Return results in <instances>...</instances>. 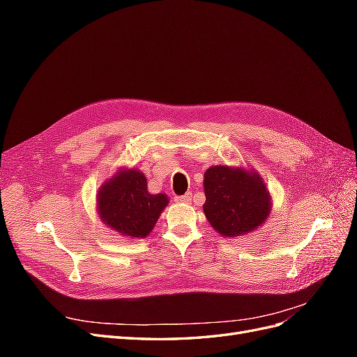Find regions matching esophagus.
Instances as JSON below:
<instances>
[{"mask_svg": "<svg viewBox=\"0 0 357 357\" xmlns=\"http://www.w3.org/2000/svg\"><path fill=\"white\" fill-rule=\"evenodd\" d=\"M192 199V193H185V195H180V197H174L176 202H181V204H188Z\"/></svg>", "mask_w": 357, "mask_h": 357, "instance_id": "esophagus-1", "label": "esophagus"}]
</instances>
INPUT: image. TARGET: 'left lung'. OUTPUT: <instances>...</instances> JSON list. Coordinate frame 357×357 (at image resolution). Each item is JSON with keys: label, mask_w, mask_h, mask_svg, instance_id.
<instances>
[{"label": "left lung", "mask_w": 357, "mask_h": 357, "mask_svg": "<svg viewBox=\"0 0 357 357\" xmlns=\"http://www.w3.org/2000/svg\"><path fill=\"white\" fill-rule=\"evenodd\" d=\"M204 213L225 236H240L264 223L271 210L262 178L245 169L211 167L204 174Z\"/></svg>", "instance_id": "8db88e82"}]
</instances>
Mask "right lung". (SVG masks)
I'll use <instances>...</instances> for the list:
<instances>
[{
  "mask_svg": "<svg viewBox=\"0 0 357 357\" xmlns=\"http://www.w3.org/2000/svg\"><path fill=\"white\" fill-rule=\"evenodd\" d=\"M168 198L147 192V180L137 169L121 171L105 181L98 195L101 220L122 235L143 238L156 225Z\"/></svg>",
  "mask_w": 357,
  "mask_h": 357,
  "instance_id": "1",
  "label": "right lung"
}]
</instances>
